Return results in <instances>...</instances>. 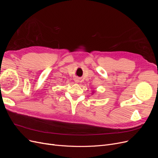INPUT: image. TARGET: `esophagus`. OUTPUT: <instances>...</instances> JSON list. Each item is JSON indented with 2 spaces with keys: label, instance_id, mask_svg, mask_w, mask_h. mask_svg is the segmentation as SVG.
I'll use <instances>...</instances> for the list:
<instances>
[{
  "label": "esophagus",
  "instance_id": "esophagus-1",
  "mask_svg": "<svg viewBox=\"0 0 158 158\" xmlns=\"http://www.w3.org/2000/svg\"><path fill=\"white\" fill-rule=\"evenodd\" d=\"M74 80H75V82H79L78 78H76Z\"/></svg>",
  "mask_w": 158,
  "mask_h": 158
}]
</instances>
